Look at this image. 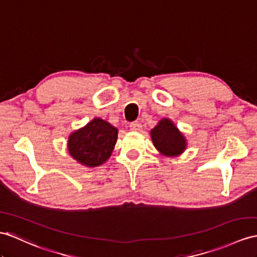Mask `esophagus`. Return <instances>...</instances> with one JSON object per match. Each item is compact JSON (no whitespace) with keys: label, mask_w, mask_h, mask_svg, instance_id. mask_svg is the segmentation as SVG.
<instances>
[{"label":"esophagus","mask_w":257,"mask_h":257,"mask_svg":"<svg viewBox=\"0 0 257 257\" xmlns=\"http://www.w3.org/2000/svg\"><path fill=\"white\" fill-rule=\"evenodd\" d=\"M130 128L132 130V131H141L142 130V124L139 121L132 122V123L130 124Z\"/></svg>","instance_id":"obj_1"}]
</instances>
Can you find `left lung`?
Here are the masks:
<instances>
[{
  "mask_svg": "<svg viewBox=\"0 0 257 257\" xmlns=\"http://www.w3.org/2000/svg\"><path fill=\"white\" fill-rule=\"evenodd\" d=\"M154 146L158 152L168 157H176L186 148V140L179 128L169 118H162L150 131Z\"/></svg>",
  "mask_w": 257,
  "mask_h": 257,
  "instance_id": "obj_1",
  "label": "left lung"
}]
</instances>
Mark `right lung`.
Listing matches in <instances>:
<instances>
[{
    "label": "right lung",
    "instance_id": "right-lung-1",
    "mask_svg": "<svg viewBox=\"0 0 257 257\" xmlns=\"http://www.w3.org/2000/svg\"><path fill=\"white\" fill-rule=\"evenodd\" d=\"M116 140V127L102 118L95 117L70 135L67 148L79 164L93 168L101 166L110 158Z\"/></svg>",
    "mask_w": 257,
    "mask_h": 257
}]
</instances>
